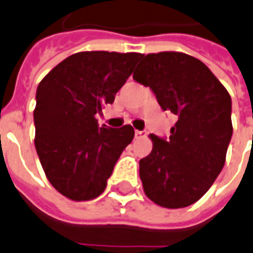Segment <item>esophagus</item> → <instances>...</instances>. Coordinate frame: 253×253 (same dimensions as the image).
I'll return each instance as SVG.
<instances>
[{"mask_svg":"<svg viewBox=\"0 0 253 253\" xmlns=\"http://www.w3.org/2000/svg\"><path fill=\"white\" fill-rule=\"evenodd\" d=\"M146 136V132L143 130H136V138H141V137Z\"/></svg>","mask_w":253,"mask_h":253,"instance_id":"1","label":"esophagus"}]
</instances>
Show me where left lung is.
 I'll list each match as a JSON object with an SVG mask.
<instances>
[{
	"label": "left lung",
	"mask_w": 253,
	"mask_h": 253,
	"mask_svg": "<svg viewBox=\"0 0 253 253\" xmlns=\"http://www.w3.org/2000/svg\"><path fill=\"white\" fill-rule=\"evenodd\" d=\"M133 80L177 117L169 138L150 136L153 150L139 161L143 191L163 208L189 207L225 166L232 136L230 94L204 62L179 52L146 54Z\"/></svg>",
	"instance_id": "obj_1"
}]
</instances>
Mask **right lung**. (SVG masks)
Here are the masks:
<instances>
[{
  "label": "right lung",
  "instance_id": "obj_1",
  "mask_svg": "<svg viewBox=\"0 0 253 253\" xmlns=\"http://www.w3.org/2000/svg\"><path fill=\"white\" fill-rule=\"evenodd\" d=\"M141 53L80 52L54 66L36 90L35 147L49 183L74 201L102 195L134 129L99 126Z\"/></svg>",
  "mask_w": 253,
  "mask_h": 253
}]
</instances>
